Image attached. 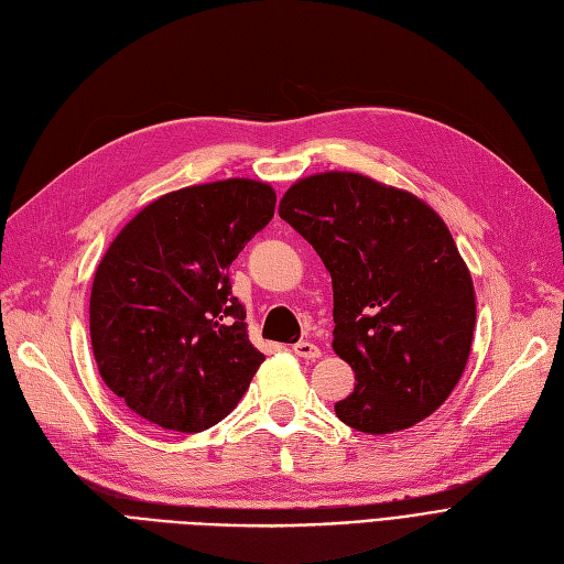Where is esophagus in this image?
<instances>
[{"label":"esophagus","mask_w":564,"mask_h":564,"mask_svg":"<svg viewBox=\"0 0 564 564\" xmlns=\"http://www.w3.org/2000/svg\"><path fill=\"white\" fill-rule=\"evenodd\" d=\"M294 354L299 356V358H303V360H317L319 358V348L313 344V341H308V339H303V341H299V344H294Z\"/></svg>","instance_id":"obj_1"}]
</instances>
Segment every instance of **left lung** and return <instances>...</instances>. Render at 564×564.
Segmentation results:
<instances>
[{
  "label": "left lung",
  "instance_id": "1",
  "mask_svg": "<svg viewBox=\"0 0 564 564\" xmlns=\"http://www.w3.org/2000/svg\"><path fill=\"white\" fill-rule=\"evenodd\" d=\"M280 218L332 278V348L358 382L337 417L365 434L430 417L458 384L477 323L475 284L446 223L415 194L346 171L294 182Z\"/></svg>",
  "mask_w": 564,
  "mask_h": 564
}]
</instances>
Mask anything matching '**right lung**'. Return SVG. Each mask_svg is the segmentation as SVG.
<instances>
[{"label":"right lung","instance_id":"obj_1","mask_svg":"<svg viewBox=\"0 0 564 564\" xmlns=\"http://www.w3.org/2000/svg\"><path fill=\"white\" fill-rule=\"evenodd\" d=\"M268 182L230 177L159 196L116 235L89 294L104 384L151 424L202 432L230 415L265 356L230 270L275 213Z\"/></svg>","mask_w":564,"mask_h":564}]
</instances>
